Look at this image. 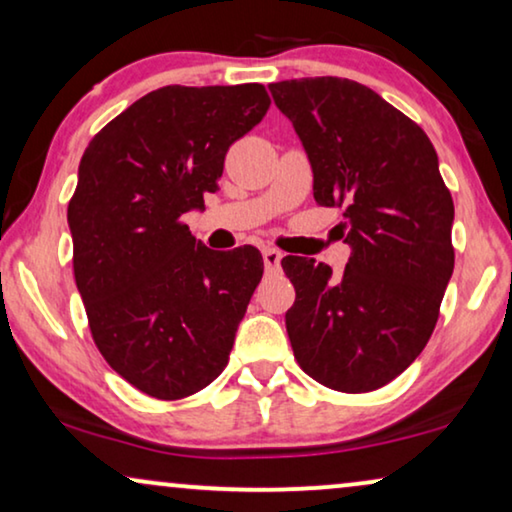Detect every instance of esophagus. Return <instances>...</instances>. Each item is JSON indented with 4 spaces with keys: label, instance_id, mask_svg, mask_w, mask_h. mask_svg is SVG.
<instances>
[{
    "label": "esophagus",
    "instance_id": "obj_1",
    "mask_svg": "<svg viewBox=\"0 0 512 512\" xmlns=\"http://www.w3.org/2000/svg\"><path fill=\"white\" fill-rule=\"evenodd\" d=\"M263 263L268 272H279V263H282V254L277 249H263Z\"/></svg>",
    "mask_w": 512,
    "mask_h": 512
}]
</instances>
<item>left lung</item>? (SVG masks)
<instances>
[{
	"instance_id": "obj_1",
	"label": "left lung",
	"mask_w": 512,
	"mask_h": 512,
	"mask_svg": "<svg viewBox=\"0 0 512 512\" xmlns=\"http://www.w3.org/2000/svg\"><path fill=\"white\" fill-rule=\"evenodd\" d=\"M314 174V200L345 207L352 256L333 275L286 256L296 289L286 312L293 356L345 394L380 389L422 354L454 270V202L431 139L363 83L314 76L270 83Z\"/></svg>"
}]
</instances>
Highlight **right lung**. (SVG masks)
Returning <instances> with one entry per match:
<instances>
[{"label":"right lung","mask_w":512,"mask_h":512,"mask_svg":"<svg viewBox=\"0 0 512 512\" xmlns=\"http://www.w3.org/2000/svg\"><path fill=\"white\" fill-rule=\"evenodd\" d=\"M268 107L261 83L165 86L83 153L67 207L76 289L104 361L146 396L186 398L226 368L263 256L207 249L184 214L219 191L230 144Z\"/></svg>","instance_id":"1"}]
</instances>
